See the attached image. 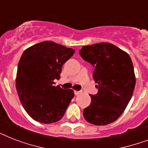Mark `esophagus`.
<instances>
[{
  "label": "esophagus",
  "mask_w": 148,
  "mask_h": 148,
  "mask_svg": "<svg viewBox=\"0 0 148 148\" xmlns=\"http://www.w3.org/2000/svg\"><path fill=\"white\" fill-rule=\"evenodd\" d=\"M81 91H78V90H74V95H80V94H81Z\"/></svg>",
  "instance_id": "1"
}]
</instances>
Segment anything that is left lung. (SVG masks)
I'll list each match as a JSON object with an SVG mask.
<instances>
[{
  "instance_id": "obj_1",
  "label": "left lung",
  "mask_w": 148,
  "mask_h": 148,
  "mask_svg": "<svg viewBox=\"0 0 148 148\" xmlns=\"http://www.w3.org/2000/svg\"><path fill=\"white\" fill-rule=\"evenodd\" d=\"M79 53L95 67L93 78L97 94L84 109V117L90 124L107 125L124 112L135 87L134 66L128 53L110 43L84 46Z\"/></svg>"
}]
</instances>
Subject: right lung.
<instances>
[{"mask_svg": "<svg viewBox=\"0 0 148 148\" xmlns=\"http://www.w3.org/2000/svg\"><path fill=\"white\" fill-rule=\"evenodd\" d=\"M74 53L72 48L43 41L24 51L20 59L16 88L24 110L43 124L60 121L74 97V90L53 85L61 68Z\"/></svg>", "mask_w": 148, "mask_h": 148, "instance_id": "add662e5", "label": "right lung"}]
</instances>
